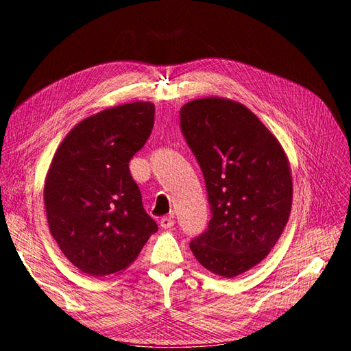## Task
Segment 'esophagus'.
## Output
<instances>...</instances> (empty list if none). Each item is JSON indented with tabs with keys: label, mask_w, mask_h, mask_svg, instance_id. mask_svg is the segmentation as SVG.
Segmentation results:
<instances>
[{
	"label": "esophagus",
	"mask_w": 351,
	"mask_h": 351,
	"mask_svg": "<svg viewBox=\"0 0 351 351\" xmlns=\"http://www.w3.org/2000/svg\"><path fill=\"white\" fill-rule=\"evenodd\" d=\"M159 224H161V227H162L164 230H168V228H171V227L174 226V218H173L171 215H167V217H162V218H161V221H159Z\"/></svg>",
	"instance_id": "obj_1"
}]
</instances>
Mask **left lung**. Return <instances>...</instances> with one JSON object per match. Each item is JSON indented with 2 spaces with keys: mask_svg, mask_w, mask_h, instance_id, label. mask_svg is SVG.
Wrapping results in <instances>:
<instances>
[{
  "mask_svg": "<svg viewBox=\"0 0 351 351\" xmlns=\"http://www.w3.org/2000/svg\"><path fill=\"white\" fill-rule=\"evenodd\" d=\"M180 127L204 174L212 214L190 250L202 267L234 278L267 256L289 221V161L258 117L234 101L187 102Z\"/></svg>",
  "mask_w": 351,
  "mask_h": 351,
  "instance_id": "8db88e82",
  "label": "left lung"
}]
</instances>
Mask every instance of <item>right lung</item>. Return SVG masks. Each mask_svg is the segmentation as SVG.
<instances>
[{
    "label": "right lung",
    "instance_id": "obj_1",
    "mask_svg": "<svg viewBox=\"0 0 351 351\" xmlns=\"http://www.w3.org/2000/svg\"><path fill=\"white\" fill-rule=\"evenodd\" d=\"M154 120L152 102L101 111L74 127L52 158L44 189L51 234L92 277L125 269L158 231L129 169Z\"/></svg>",
    "mask_w": 351,
    "mask_h": 351
}]
</instances>
